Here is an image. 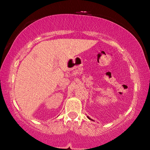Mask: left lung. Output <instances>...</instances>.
<instances>
[{
    "mask_svg": "<svg viewBox=\"0 0 150 150\" xmlns=\"http://www.w3.org/2000/svg\"><path fill=\"white\" fill-rule=\"evenodd\" d=\"M88 117V118H89V120H91V118H89V117Z\"/></svg>",
    "mask_w": 150,
    "mask_h": 150,
    "instance_id": "obj_1",
    "label": "left lung"
}]
</instances>
